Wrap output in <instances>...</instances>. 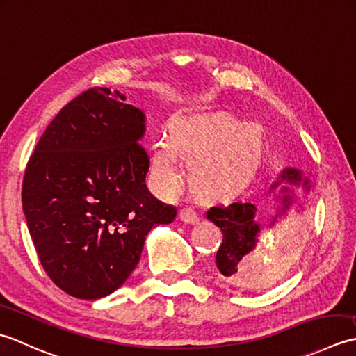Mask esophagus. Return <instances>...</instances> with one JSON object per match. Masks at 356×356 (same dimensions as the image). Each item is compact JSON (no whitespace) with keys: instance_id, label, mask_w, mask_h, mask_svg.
Segmentation results:
<instances>
[{"instance_id":"1","label":"esophagus","mask_w":356,"mask_h":356,"mask_svg":"<svg viewBox=\"0 0 356 356\" xmlns=\"http://www.w3.org/2000/svg\"><path fill=\"white\" fill-rule=\"evenodd\" d=\"M179 218H181V221H184L186 224H195V222H198L200 216H198L197 210H195V209H192V207H184V209L179 212Z\"/></svg>"}]
</instances>
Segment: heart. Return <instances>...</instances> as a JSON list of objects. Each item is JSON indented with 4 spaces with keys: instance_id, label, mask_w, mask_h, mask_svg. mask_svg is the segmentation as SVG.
<instances>
[{
    "instance_id": "1",
    "label": "heart",
    "mask_w": 356,
    "mask_h": 356,
    "mask_svg": "<svg viewBox=\"0 0 356 356\" xmlns=\"http://www.w3.org/2000/svg\"><path fill=\"white\" fill-rule=\"evenodd\" d=\"M259 130L226 113H201L175 118L169 140H158L152 152V179L159 191L173 192L183 181L177 154L192 164L193 186L207 195L241 187L259 158Z\"/></svg>"
}]
</instances>
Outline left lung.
Instances as JSON below:
<instances>
[{"mask_svg":"<svg viewBox=\"0 0 356 356\" xmlns=\"http://www.w3.org/2000/svg\"><path fill=\"white\" fill-rule=\"evenodd\" d=\"M280 183H289L300 186L302 183L304 191H309V179L301 177L296 169H286L281 173L280 181L272 184L277 188ZM282 207L275 215L270 226L277 222L278 216L286 215L289 207L293 204L292 191L286 186L281 187ZM257 207L252 202L235 201L229 206L218 204L207 210V220L212 221L222 232V243L216 252L215 263L222 278L229 284L243 289H258L264 286L267 266L261 263L255 249L258 236L261 234V224L255 218Z\"/></svg>","mask_w":356,"mask_h":356,"instance_id":"8db88e82","label":"left lung"}]
</instances>
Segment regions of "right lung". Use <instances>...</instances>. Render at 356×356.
<instances>
[{"label": "right lung", "mask_w": 356, "mask_h": 356, "mask_svg": "<svg viewBox=\"0 0 356 356\" xmlns=\"http://www.w3.org/2000/svg\"><path fill=\"white\" fill-rule=\"evenodd\" d=\"M118 90L93 87L64 106L27 163L23 210L49 278L81 300L115 292L152 227L177 209L146 186L144 113Z\"/></svg>", "instance_id": "1"}]
</instances>
